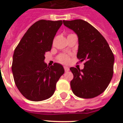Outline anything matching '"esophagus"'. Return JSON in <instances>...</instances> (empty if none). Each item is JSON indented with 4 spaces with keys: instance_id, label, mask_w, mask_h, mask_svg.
Instances as JSON below:
<instances>
[{
    "instance_id": "1",
    "label": "esophagus",
    "mask_w": 123,
    "mask_h": 123,
    "mask_svg": "<svg viewBox=\"0 0 123 123\" xmlns=\"http://www.w3.org/2000/svg\"><path fill=\"white\" fill-rule=\"evenodd\" d=\"M64 70H65L66 72H67V71H69V68L68 67V66H64Z\"/></svg>"
}]
</instances>
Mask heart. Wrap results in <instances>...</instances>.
Returning <instances> with one entry per match:
<instances>
[{"label": "heart", "mask_w": 123, "mask_h": 123, "mask_svg": "<svg viewBox=\"0 0 123 123\" xmlns=\"http://www.w3.org/2000/svg\"><path fill=\"white\" fill-rule=\"evenodd\" d=\"M58 61L62 63H68L69 61V56L65 54H61L58 56Z\"/></svg>", "instance_id": "1"}]
</instances>
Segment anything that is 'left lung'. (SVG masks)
Listing matches in <instances>:
<instances>
[{
  "label": "left lung",
  "instance_id": "left-lung-1",
  "mask_svg": "<svg viewBox=\"0 0 123 123\" xmlns=\"http://www.w3.org/2000/svg\"><path fill=\"white\" fill-rule=\"evenodd\" d=\"M79 39L77 58L85 61L83 69L71 67L72 91L78 97L92 98L105 91L114 73V56L106 39L96 29L80 20L63 21Z\"/></svg>",
  "mask_w": 123,
  "mask_h": 123
}]
</instances>
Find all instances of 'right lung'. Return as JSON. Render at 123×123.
<instances>
[{
  "instance_id": "obj_1",
  "label": "right lung",
  "mask_w": 123,
  "mask_h": 123,
  "mask_svg": "<svg viewBox=\"0 0 123 123\" xmlns=\"http://www.w3.org/2000/svg\"><path fill=\"white\" fill-rule=\"evenodd\" d=\"M62 20L37 21L27 30L12 57V71L19 91L27 99L43 101L54 94L56 83L64 73L59 63L47 66L44 55L52 49Z\"/></svg>"
}]
</instances>
